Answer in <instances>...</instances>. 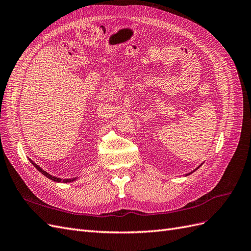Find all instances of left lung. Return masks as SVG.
<instances>
[{
    "label": "left lung",
    "instance_id": "obj_1",
    "mask_svg": "<svg viewBox=\"0 0 251 251\" xmlns=\"http://www.w3.org/2000/svg\"><path fill=\"white\" fill-rule=\"evenodd\" d=\"M195 171H196V170H195Z\"/></svg>",
    "mask_w": 251,
    "mask_h": 251
}]
</instances>
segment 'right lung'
Instances as JSON below:
<instances>
[{
  "mask_svg": "<svg viewBox=\"0 0 251 251\" xmlns=\"http://www.w3.org/2000/svg\"><path fill=\"white\" fill-rule=\"evenodd\" d=\"M31 162H32V164L35 166L37 171H40L43 175H45V176H46L47 178H49V179H51V180H53V181H56V182H64V183H66V182H71V181H74V180H75V178H73V179H64V180H62V179H59V178L53 177V176H51V175H49L47 172H45L44 170H42V169L40 168V166L37 165V164H35L33 161H31Z\"/></svg>",
  "mask_w": 251,
  "mask_h": 251,
  "instance_id": "add662e5",
  "label": "right lung"
}]
</instances>
